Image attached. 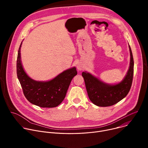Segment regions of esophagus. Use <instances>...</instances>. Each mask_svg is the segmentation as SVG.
I'll list each match as a JSON object with an SVG mask.
<instances>
[{
    "instance_id": "34e87169",
    "label": "esophagus",
    "mask_w": 148,
    "mask_h": 148,
    "mask_svg": "<svg viewBox=\"0 0 148 148\" xmlns=\"http://www.w3.org/2000/svg\"><path fill=\"white\" fill-rule=\"evenodd\" d=\"M77 68L78 70H81L82 69V65L81 64V63H78L77 65Z\"/></svg>"
}]
</instances>
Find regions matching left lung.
<instances>
[{
	"mask_svg": "<svg viewBox=\"0 0 148 148\" xmlns=\"http://www.w3.org/2000/svg\"><path fill=\"white\" fill-rule=\"evenodd\" d=\"M129 69L123 79L119 82L111 84L105 82L87 71L82 73L87 91L91 101L98 107L113 105L128 94L132 83L134 75V58L131 49Z\"/></svg>",
	"mask_w": 148,
	"mask_h": 148,
	"instance_id": "8db88e82",
	"label": "left lung"
}]
</instances>
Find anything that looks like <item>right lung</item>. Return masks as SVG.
<instances>
[{"mask_svg":"<svg viewBox=\"0 0 148 148\" xmlns=\"http://www.w3.org/2000/svg\"><path fill=\"white\" fill-rule=\"evenodd\" d=\"M21 43L17 58V75L26 99L32 103L42 108L57 107L64 100L70 82L77 74L75 67L67 69L54 78L36 81L31 78L23 69L21 62Z\"/></svg>","mask_w":148,"mask_h":148,"instance_id":"right-lung-1","label":"right lung"}]
</instances>
